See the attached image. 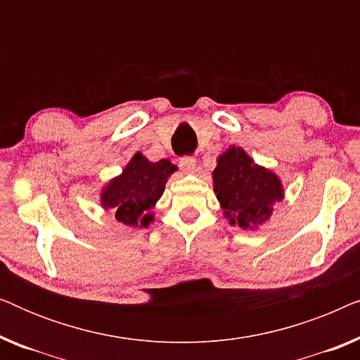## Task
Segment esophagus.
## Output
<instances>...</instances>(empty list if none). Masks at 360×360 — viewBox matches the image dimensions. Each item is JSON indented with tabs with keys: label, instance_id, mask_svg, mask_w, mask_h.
<instances>
[{
	"label": "esophagus",
	"instance_id": "34e87169",
	"mask_svg": "<svg viewBox=\"0 0 360 360\" xmlns=\"http://www.w3.org/2000/svg\"><path fill=\"white\" fill-rule=\"evenodd\" d=\"M180 169L185 174H195L196 172V159L195 157H181L180 159Z\"/></svg>",
	"mask_w": 360,
	"mask_h": 360
}]
</instances>
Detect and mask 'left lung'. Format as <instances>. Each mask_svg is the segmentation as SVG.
Returning a JSON list of instances; mask_svg holds the SVG:
<instances>
[{
  "label": "left lung",
  "instance_id": "1",
  "mask_svg": "<svg viewBox=\"0 0 360 360\" xmlns=\"http://www.w3.org/2000/svg\"><path fill=\"white\" fill-rule=\"evenodd\" d=\"M211 175L223 216L240 229L257 231L272 218L274 206L285 196L280 176L255 164L243 147H228L216 159Z\"/></svg>",
  "mask_w": 360,
  "mask_h": 360
}]
</instances>
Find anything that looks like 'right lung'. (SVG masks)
<instances>
[{"label":"right lung","instance_id":"1","mask_svg":"<svg viewBox=\"0 0 360 360\" xmlns=\"http://www.w3.org/2000/svg\"><path fill=\"white\" fill-rule=\"evenodd\" d=\"M176 167L169 159L150 162L136 152L127 165L100 191L103 210H111L117 223L127 228H147L154 223V208L164 195L169 176Z\"/></svg>","mask_w":360,"mask_h":360}]
</instances>
